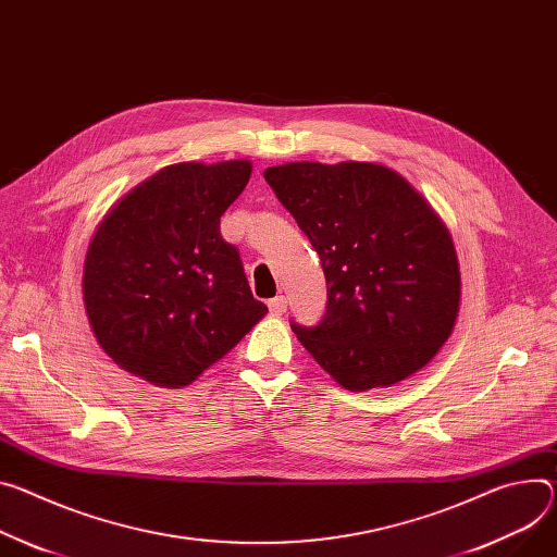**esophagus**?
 <instances>
[{
  "mask_svg": "<svg viewBox=\"0 0 557 557\" xmlns=\"http://www.w3.org/2000/svg\"><path fill=\"white\" fill-rule=\"evenodd\" d=\"M269 311L271 315H284L286 313V297L284 295H277L269 301Z\"/></svg>",
  "mask_w": 557,
  "mask_h": 557,
  "instance_id": "34e87169",
  "label": "esophagus"
}]
</instances>
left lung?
<instances>
[{"label":"left lung","mask_w":557,"mask_h":557,"mask_svg":"<svg viewBox=\"0 0 557 557\" xmlns=\"http://www.w3.org/2000/svg\"><path fill=\"white\" fill-rule=\"evenodd\" d=\"M264 177L326 275L324 320L293 324L311 358L346 391L386 388L424 369L462 299L458 252L429 201L373 162H288Z\"/></svg>","instance_id":"left-lung-1"}]
</instances>
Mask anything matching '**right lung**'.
<instances>
[{
    "label": "right lung",
    "instance_id": "1",
    "mask_svg": "<svg viewBox=\"0 0 557 557\" xmlns=\"http://www.w3.org/2000/svg\"><path fill=\"white\" fill-rule=\"evenodd\" d=\"M248 160L180 162L150 175L99 222L82 295L97 344L124 371L166 388L197 380L267 313L220 218Z\"/></svg>",
    "mask_w": 557,
    "mask_h": 557
}]
</instances>
